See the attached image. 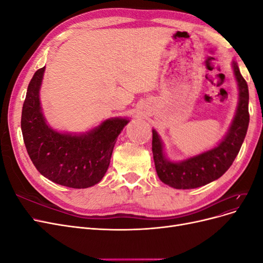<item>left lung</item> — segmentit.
<instances>
[{
    "label": "left lung",
    "mask_w": 263,
    "mask_h": 263,
    "mask_svg": "<svg viewBox=\"0 0 263 263\" xmlns=\"http://www.w3.org/2000/svg\"><path fill=\"white\" fill-rule=\"evenodd\" d=\"M238 86V103L232 123L219 142L202 153L179 161H172L165 154L163 141L153 128V154L159 179L173 189H195L219 179L241 148L249 126V91L236 61H232Z\"/></svg>",
    "instance_id": "obj_1"
}]
</instances>
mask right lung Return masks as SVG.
<instances>
[{
	"instance_id": "right-lung-1",
	"label": "right lung",
	"mask_w": 263,
	"mask_h": 263,
	"mask_svg": "<svg viewBox=\"0 0 263 263\" xmlns=\"http://www.w3.org/2000/svg\"><path fill=\"white\" fill-rule=\"evenodd\" d=\"M45 67L28 84L22 110V133L27 153L42 176L57 184L86 189L103 179L127 117H109L84 133H68L47 123L41 103Z\"/></svg>"
}]
</instances>
